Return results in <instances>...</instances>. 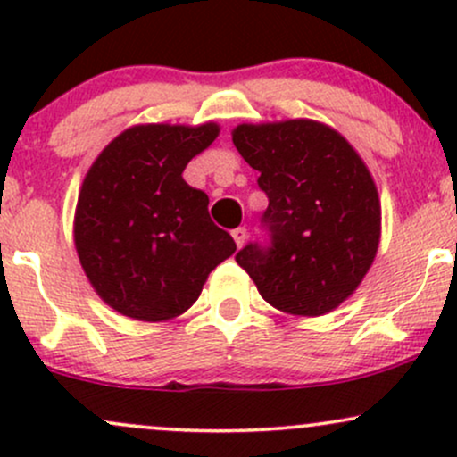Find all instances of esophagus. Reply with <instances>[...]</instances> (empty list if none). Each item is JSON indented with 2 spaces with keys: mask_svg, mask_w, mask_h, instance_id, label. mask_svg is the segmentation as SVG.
<instances>
[{
  "mask_svg": "<svg viewBox=\"0 0 457 457\" xmlns=\"http://www.w3.org/2000/svg\"><path fill=\"white\" fill-rule=\"evenodd\" d=\"M232 238H234V243H236V246H243L245 245V240H246V229L245 228H236V229H232Z\"/></svg>",
  "mask_w": 457,
  "mask_h": 457,
  "instance_id": "34e87169",
  "label": "esophagus"
}]
</instances>
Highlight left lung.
<instances>
[{"label": "left lung", "mask_w": 457, "mask_h": 457, "mask_svg": "<svg viewBox=\"0 0 457 457\" xmlns=\"http://www.w3.org/2000/svg\"><path fill=\"white\" fill-rule=\"evenodd\" d=\"M232 141L260 171L269 245L236 262L262 298L295 316H322L363 281L380 243V199L370 170L337 130L313 120L240 124Z\"/></svg>", "instance_id": "8db88e82"}]
</instances>
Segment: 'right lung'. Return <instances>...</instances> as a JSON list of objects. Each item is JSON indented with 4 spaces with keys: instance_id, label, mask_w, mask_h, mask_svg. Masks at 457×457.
Wrapping results in <instances>:
<instances>
[{
    "instance_id": "right-lung-1",
    "label": "right lung",
    "mask_w": 457,
    "mask_h": 457,
    "mask_svg": "<svg viewBox=\"0 0 457 457\" xmlns=\"http://www.w3.org/2000/svg\"><path fill=\"white\" fill-rule=\"evenodd\" d=\"M217 135L214 122L139 124L118 135L87 171L75 246L94 290L122 316H180L236 251L232 236L212 223L206 193L182 178Z\"/></svg>"
}]
</instances>
